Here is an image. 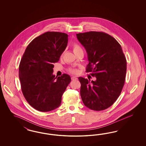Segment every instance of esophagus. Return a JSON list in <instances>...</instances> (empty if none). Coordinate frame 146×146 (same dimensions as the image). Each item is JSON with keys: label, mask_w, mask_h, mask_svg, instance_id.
I'll return each instance as SVG.
<instances>
[{"label": "esophagus", "mask_w": 146, "mask_h": 146, "mask_svg": "<svg viewBox=\"0 0 146 146\" xmlns=\"http://www.w3.org/2000/svg\"><path fill=\"white\" fill-rule=\"evenodd\" d=\"M71 79H72V80H76L78 79V78L76 77H75V76H72Z\"/></svg>", "instance_id": "obj_1"}]
</instances>
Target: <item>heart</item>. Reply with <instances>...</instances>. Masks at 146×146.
<instances>
[{
    "label": "heart",
    "mask_w": 146,
    "mask_h": 146,
    "mask_svg": "<svg viewBox=\"0 0 146 146\" xmlns=\"http://www.w3.org/2000/svg\"><path fill=\"white\" fill-rule=\"evenodd\" d=\"M73 48V51H74V53H76V52L79 51L80 50H82L80 46L78 44H74ZM69 71L71 73H76L78 72L77 70L75 69V68H70L69 70Z\"/></svg>",
    "instance_id": "heart-1"
}]
</instances>
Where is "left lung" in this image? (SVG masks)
<instances>
[{"label":"left lung","instance_id":"1","mask_svg":"<svg viewBox=\"0 0 146 146\" xmlns=\"http://www.w3.org/2000/svg\"><path fill=\"white\" fill-rule=\"evenodd\" d=\"M86 50L89 62L87 72L96 80L79 77L80 95L84 106L95 111L111 106L124 86L127 62L121 45L111 36L99 31L76 34Z\"/></svg>","mask_w":146,"mask_h":146}]
</instances>
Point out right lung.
<instances>
[{
  "mask_svg": "<svg viewBox=\"0 0 146 146\" xmlns=\"http://www.w3.org/2000/svg\"><path fill=\"white\" fill-rule=\"evenodd\" d=\"M68 35L48 31L36 37L27 46L19 65V76L23 95L33 108L48 112L60 106L62 97L71 77L53 74L57 62L66 48Z\"/></svg>",
  "mask_w": 146,
  "mask_h": 146,
  "instance_id": "1",
  "label": "right lung"
}]
</instances>
